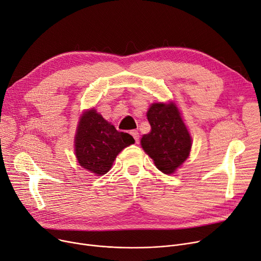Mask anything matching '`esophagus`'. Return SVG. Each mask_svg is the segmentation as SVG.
<instances>
[{"label":"esophagus","mask_w":261,"mask_h":261,"mask_svg":"<svg viewBox=\"0 0 261 261\" xmlns=\"http://www.w3.org/2000/svg\"><path fill=\"white\" fill-rule=\"evenodd\" d=\"M130 133H131V135L133 136L135 142L137 143V142H138V138H140V133H138L136 130H132Z\"/></svg>","instance_id":"obj_1"}]
</instances>
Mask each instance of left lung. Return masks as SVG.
Returning a JSON list of instances; mask_svg holds the SVG:
<instances>
[{"label":"left lung","instance_id":"8db88e82","mask_svg":"<svg viewBox=\"0 0 261 261\" xmlns=\"http://www.w3.org/2000/svg\"><path fill=\"white\" fill-rule=\"evenodd\" d=\"M147 117L151 132L142 137V147L159 170L171 174L188 159L191 136L174 103H153Z\"/></svg>","mask_w":261,"mask_h":261}]
</instances>
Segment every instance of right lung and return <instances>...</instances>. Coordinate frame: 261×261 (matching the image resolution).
Listing matches in <instances>:
<instances>
[{"label":"right lung","instance_id":"obj_1","mask_svg":"<svg viewBox=\"0 0 261 261\" xmlns=\"http://www.w3.org/2000/svg\"><path fill=\"white\" fill-rule=\"evenodd\" d=\"M134 143L133 137L117 131L94 109L85 112L75 135V154L79 164L96 175L110 170L116 155Z\"/></svg>","mask_w":261,"mask_h":261}]
</instances>
